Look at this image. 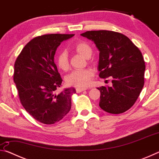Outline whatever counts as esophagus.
Returning <instances> with one entry per match:
<instances>
[{"instance_id": "esophagus-1", "label": "esophagus", "mask_w": 159, "mask_h": 159, "mask_svg": "<svg viewBox=\"0 0 159 159\" xmlns=\"http://www.w3.org/2000/svg\"><path fill=\"white\" fill-rule=\"evenodd\" d=\"M86 90H87V88H76V89L77 93H81V92H83V91Z\"/></svg>"}]
</instances>
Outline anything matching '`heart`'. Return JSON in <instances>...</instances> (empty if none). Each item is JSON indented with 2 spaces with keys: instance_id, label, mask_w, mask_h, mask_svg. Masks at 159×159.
I'll return each mask as SVG.
<instances>
[{
  "instance_id": "1",
  "label": "heart",
  "mask_w": 159,
  "mask_h": 159,
  "mask_svg": "<svg viewBox=\"0 0 159 159\" xmlns=\"http://www.w3.org/2000/svg\"><path fill=\"white\" fill-rule=\"evenodd\" d=\"M72 48L80 55L87 58L90 55L92 49L90 45L85 41H80L74 43ZM56 64L58 68L61 71H66L69 69V61L68 55L65 51H60L56 56ZM93 76V72L89 69L75 70L66 78V83L75 87H86L89 85L91 78Z\"/></svg>"
}]
</instances>
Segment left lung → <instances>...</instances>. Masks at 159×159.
<instances>
[{
	"instance_id": "left-lung-1",
	"label": "left lung",
	"mask_w": 159,
	"mask_h": 159,
	"mask_svg": "<svg viewBox=\"0 0 159 159\" xmlns=\"http://www.w3.org/2000/svg\"><path fill=\"white\" fill-rule=\"evenodd\" d=\"M81 36L92 40L99 51V77L113 79L111 87L98 88L99 107L110 114L126 111L135 103L144 84L145 64L140 50L118 32L88 31Z\"/></svg>"
}]
</instances>
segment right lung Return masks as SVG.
Instances as JSON below:
<instances>
[{
    "mask_svg": "<svg viewBox=\"0 0 159 159\" xmlns=\"http://www.w3.org/2000/svg\"><path fill=\"white\" fill-rule=\"evenodd\" d=\"M74 34H52L34 38L26 44L15 63L13 79L24 108L44 124L60 121L70 111L73 88L55 95L62 79L54 62L57 47Z\"/></svg>",
    "mask_w": 159,
    "mask_h": 159,
    "instance_id": "1",
    "label": "right lung"
}]
</instances>
